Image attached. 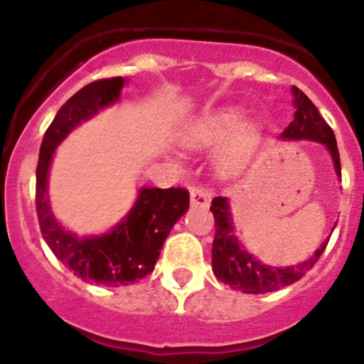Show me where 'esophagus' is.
Segmentation results:
<instances>
[{
	"label": "esophagus",
	"instance_id": "obj_1",
	"mask_svg": "<svg viewBox=\"0 0 364 364\" xmlns=\"http://www.w3.org/2000/svg\"><path fill=\"white\" fill-rule=\"evenodd\" d=\"M190 204L196 208H208L209 196L203 188H190Z\"/></svg>",
	"mask_w": 364,
	"mask_h": 364
}]
</instances>
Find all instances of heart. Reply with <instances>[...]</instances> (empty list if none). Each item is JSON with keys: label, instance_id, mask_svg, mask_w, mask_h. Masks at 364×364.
<instances>
[{"label": "heart", "instance_id": "heart-1", "mask_svg": "<svg viewBox=\"0 0 364 364\" xmlns=\"http://www.w3.org/2000/svg\"><path fill=\"white\" fill-rule=\"evenodd\" d=\"M240 130L241 134H250L252 128L245 127V114L240 109H222V111L203 114L199 119L190 123L185 130L181 132V141L186 148L199 149L208 148V146L218 144L220 141L232 135L234 132ZM237 149L234 144L225 146L220 151V165L223 168H229L236 164Z\"/></svg>", "mask_w": 364, "mask_h": 364}]
</instances>
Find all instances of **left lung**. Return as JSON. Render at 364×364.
Listing matches in <instances>:
<instances>
[{
	"label": "left lung",
	"instance_id": "obj_1",
	"mask_svg": "<svg viewBox=\"0 0 364 364\" xmlns=\"http://www.w3.org/2000/svg\"><path fill=\"white\" fill-rule=\"evenodd\" d=\"M291 93L292 98H294L292 100L296 109L294 119L285 128L282 139H287V141H314L324 146L329 155H331L335 172L340 178V153L335 134L324 121V117L318 114L317 107L311 104L310 98L299 87L292 86ZM209 209L215 216L216 227L211 250L213 273L223 284L232 287L234 291L245 292V294H266V292L278 291V289H284L301 280L304 273L314 267V264L322 255L329 241L326 240L310 259L303 260L296 266H266L257 257H253L243 247V243L237 240L229 199L227 197H215Z\"/></svg>",
	"mask_w": 364,
	"mask_h": 364
}]
</instances>
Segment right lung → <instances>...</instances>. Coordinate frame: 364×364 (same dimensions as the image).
I'll return each instance as SVG.
<instances>
[{
	"label": "right lung",
	"mask_w": 364,
	"mask_h": 364,
	"mask_svg": "<svg viewBox=\"0 0 364 364\" xmlns=\"http://www.w3.org/2000/svg\"><path fill=\"white\" fill-rule=\"evenodd\" d=\"M124 82L123 77L95 80L68 98L43 135L36 165V215L43 240L75 277L105 287L134 284L151 273L164 241L190 205L185 188L144 186L130 211L109 232L82 237L65 229L54 216L47 186L56 148L82 121L117 104Z\"/></svg>",
	"instance_id": "obj_1"
}]
</instances>
